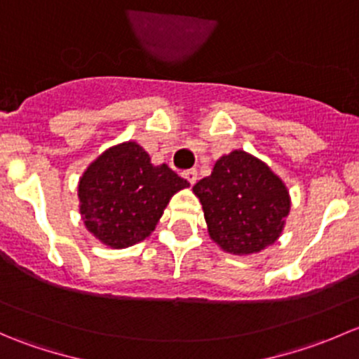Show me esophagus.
Returning a JSON list of instances; mask_svg holds the SVG:
<instances>
[{"label": "esophagus", "mask_w": 359, "mask_h": 359, "mask_svg": "<svg viewBox=\"0 0 359 359\" xmlns=\"http://www.w3.org/2000/svg\"><path fill=\"white\" fill-rule=\"evenodd\" d=\"M182 175H184V179H186L189 184H196V180H198V172H196V170H194V168L186 170V172H184Z\"/></svg>", "instance_id": "1"}]
</instances>
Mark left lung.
Returning a JSON list of instances; mask_svg holds the SVG:
<instances>
[{
    "label": "left lung",
    "mask_w": 359,
    "mask_h": 359,
    "mask_svg": "<svg viewBox=\"0 0 359 359\" xmlns=\"http://www.w3.org/2000/svg\"><path fill=\"white\" fill-rule=\"evenodd\" d=\"M205 212L210 238L226 252L250 255L280 238L290 196L269 166L245 151H233L193 187Z\"/></svg>",
    "instance_id": "obj_1"
}]
</instances>
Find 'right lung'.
Wrapping results in <instances>:
<instances>
[{
  "label": "right lung",
  "mask_w": 359,
  "mask_h": 359,
  "mask_svg": "<svg viewBox=\"0 0 359 359\" xmlns=\"http://www.w3.org/2000/svg\"><path fill=\"white\" fill-rule=\"evenodd\" d=\"M189 186L172 168L153 165L137 142L100 154L79 179V212L86 229L112 248L146 240L177 191Z\"/></svg>",
  "instance_id": "right-lung-1"
}]
</instances>
